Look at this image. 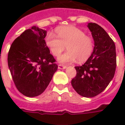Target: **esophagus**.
Returning a JSON list of instances; mask_svg holds the SVG:
<instances>
[{"label":"esophagus","mask_w":125,"mask_h":125,"mask_svg":"<svg viewBox=\"0 0 125 125\" xmlns=\"http://www.w3.org/2000/svg\"><path fill=\"white\" fill-rule=\"evenodd\" d=\"M67 67L65 65H63L60 64L58 65V69H64L66 68Z\"/></svg>","instance_id":"34e87169"}]
</instances>
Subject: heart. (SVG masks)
<instances>
[{
	"label": "heart",
	"instance_id": "b5f03b06",
	"mask_svg": "<svg viewBox=\"0 0 125 125\" xmlns=\"http://www.w3.org/2000/svg\"><path fill=\"white\" fill-rule=\"evenodd\" d=\"M56 38L52 34H49L45 38V43L52 54L59 56L64 51L65 46L67 51L58 58L60 63L85 62L91 56L94 43L90 37L83 31L75 26H60L56 29Z\"/></svg>",
	"mask_w": 125,
	"mask_h": 125
}]
</instances>
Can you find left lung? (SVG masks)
<instances>
[{
	"mask_svg": "<svg viewBox=\"0 0 125 125\" xmlns=\"http://www.w3.org/2000/svg\"><path fill=\"white\" fill-rule=\"evenodd\" d=\"M87 27L94 40L93 53L84 64L74 67L76 75L71 84L79 95L91 98L103 92L114 78L116 52L114 41L101 26L89 22Z\"/></svg>",
	"mask_w": 125,
	"mask_h": 125,
	"instance_id": "obj_1",
	"label": "left lung"
}]
</instances>
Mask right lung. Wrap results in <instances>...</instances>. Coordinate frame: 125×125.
Listing matches in <instances>:
<instances>
[{
  "label": "right lung",
  "instance_id": "right-lung-1",
  "mask_svg": "<svg viewBox=\"0 0 125 125\" xmlns=\"http://www.w3.org/2000/svg\"><path fill=\"white\" fill-rule=\"evenodd\" d=\"M46 36V30L32 26L14 40L9 51L8 63L13 82L26 97L41 95L58 69L45 43Z\"/></svg>",
  "mask_w": 125,
  "mask_h": 125
}]
</instances>
